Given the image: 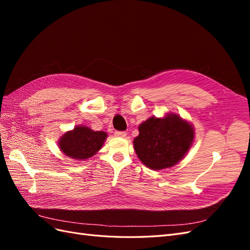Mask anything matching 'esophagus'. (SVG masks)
Listing matches in <instances>:
<instances>
[{"label":"esophagus","mask_w":250,"mask_h":250,"mask_svg":"<svg viewBox=\"0 0 250 250\" xmlns=\"http://www.w3.org/2000/svg\"><path fill=\"white\" fill-rule=\"evenodd\" d=\"M115 134L118 138H126V135H127V133L125 131H116Z\"/></svg>","instance_id":"1"}]
</instances>
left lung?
<instances>
[{
  "mask_svg": "<svg viewBox=\"0 0 250 250\" xmlns=\"http://www.w3.org/2000/svg\"><path fill=\"white\" fill-rule=\"evenodd\" d=\"M133 147L139 160L151 170L171 168L183 160L193 145L194 126L177 113L151 117L139 126Z\"/></svg>",
  "mask_w": 250,
  "mask_h": 250,
  "instance_id": "left-lung-1",
  "label": "left lung"
}]
</instances>
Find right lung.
I'll return each mask as SVG.
<instances>
[{"label":"right lung","instance_id":"obj_1","mask_svg":"<svg viewBox=\"0 0 250 250\" xmlns=\"http://www.w3.org/2000/svg\"><path fill=\"white\" fill-rule=\"evenodd\" d=\"M106 138L107 133L105 131H95L87 126L77 125L59 138L58 147L67 157L85 161L103 147Z\"/></svg>","mask_w":250,"mask_h":250}]
</instances>
